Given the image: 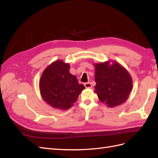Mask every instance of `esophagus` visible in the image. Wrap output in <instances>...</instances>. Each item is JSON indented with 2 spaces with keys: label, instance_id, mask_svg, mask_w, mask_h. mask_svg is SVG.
<instances>
[{
  "label": "esophagus",
  "instance_id": "obj_1",
  "mask_svg": "<svg viewBox=\"0 0 158 158\" xmlns=\"http://www.w3.org/2000/svg\"><path fill=\"white\" fill-rule=\"evenodd\" d=\"M84 85H85V87L86 88H92V84H91V83H90V82L85 83V84H84Z\"/></svg>",
  "mask_w": 158,
  "mask_h": 158
}]
</instances>
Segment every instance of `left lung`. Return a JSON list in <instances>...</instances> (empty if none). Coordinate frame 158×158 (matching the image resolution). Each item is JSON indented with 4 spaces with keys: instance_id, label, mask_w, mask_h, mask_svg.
Masks as SVG:
<instances>
[{
    "instance_id": "1",
    "label": "left lung",
    "mask_w": 158,
    "mask_h": 158,
    "mask_svg": "<svg viewBox=\"0 0 158 158\" xmlns=\"http://www.w3.org/2000/svg\"><path fill=\"white\" fill-rule=\"evenodd\" d=\"M95 92L99 100L108 107L122 105L132 90L130 73L119 63L95 64Z\"/></svg>"
}]
</instances>
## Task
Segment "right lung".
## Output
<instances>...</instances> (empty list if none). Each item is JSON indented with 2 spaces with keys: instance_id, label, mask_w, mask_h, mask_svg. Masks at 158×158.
<instances>
[{
  "instance_id": "1",
  "label": "right lung",
  "mask_w": 158,
  "mask_h": 158,
  "mask_svg": "<svg viewBox=\"0 0 158 158\" xmlns=\"http://www.w3.org/2000/svg\"><path fill=\"white\" fill-rule=\"evenodd\" d=\"M70 65L57 60L43 71L39 81L43 99L55 109L67 110L73 106L85 89L77 77L70 73Z\"/></svg>"
}]
</instances>
